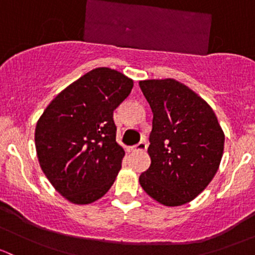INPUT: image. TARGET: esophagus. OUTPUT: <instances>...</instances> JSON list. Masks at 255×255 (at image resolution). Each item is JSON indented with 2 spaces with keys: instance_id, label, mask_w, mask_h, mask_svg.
<instances>
[{
  "instance_id": "esophagus-1",
  "label": "esophagus",
  "mask_w": 255,
  "mask_h": 255,
  "mask_svg": "<svg viewBox=\"0 0 255 255\" xmlns=\"http://www.w3.org/2000/svg\"><path fill=\"white\" fill-rule=\"evenodd\" d=\"M146 143L145 142H140V143H138L137 145H133V146H129V148H128V150L129 151H134V150H140V151H144L146 149Z\"/></svg>"
}]
</instances>
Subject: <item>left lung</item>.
Instances as JSON below:
<instances>
[{
    "instance_id": "obj_1",
    "label": "left lung",
    "mask_w": 255,
    "mask_h": 255,
    "mask_svg": "<svg viewBox=\"0 0 255 255\" xmlns=\"http://www.w3.org/2000/svg\"><path fill=\"white\" fill-rule=\"evenodd\" d=\"M139 87L153 112L150 166L140 174L144 191L165 206L201 194L216 175L225 133L204 99L174 79L144 80Z\"/></svg>"
}]
</instances>
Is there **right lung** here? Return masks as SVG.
Wrapping results in <instances>:
<instances>
[{
  "label": "right lung",
  "mask_w": 255,
  "mask_h": 255,
  "mask_svg": "<svg viewBox=\"0 0 255 255\" xmlns=\"http://www.w3.org/2000/svg\"><path fill=\"white\" fill-rule=\"evenodd\" d=\"M133 80L110 68L89 71L60 92L35 127V149L54 189L76 205L101 199L122 168L113 111Z\"/></svg>",
  "instance_id": "1"
}]
</instances>
